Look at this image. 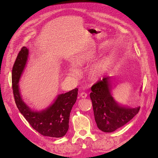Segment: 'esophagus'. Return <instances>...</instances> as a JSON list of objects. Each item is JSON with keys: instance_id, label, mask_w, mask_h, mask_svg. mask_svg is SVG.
I'll return each instance as SVG.
<instances>
[{"instance_id": "34e87169", "label": "esophagus", "mask_w": 158, "mask_h": 158, "mask_svg": "<svg viewBox=\"0 0 158 158\" xmlns=\"http://www.w3.org/2000/svg\"><path fill=\"white\" fill-rule=\"evenodd\" d=\"M87 96H88V94H87V93L84 92H81V94H80V96H81V98H86V97H87Z\"/></svg>"}]
</instances>
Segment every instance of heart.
Here are the masks:
<instances>
[{"mask_svg": "<svg viewBox=\"0 0 158 158\" xmlns=\"http://www.w3.org/2000/svg\"><path fill=\"white\" fill-rule=\"evenodd\" d=\"M93 59V55H90L89 56H86L85 58L82 59L78 60L75 62V64L77 67L82 66L84 64L87 62H89ZM109 60L107 58H105L101 60L96 62L94 66L92 67L89 72V75L92 79H98L100 78L102 75L104 71L107 68L109 65ZM68 72L69 75H72L73 77H77L79 75V70L75 66L69 67L68 69Z\"/></svg>", "mask_w": 158, "mask_h": 158, "instance_id": "1", "label": "heart"}]
</instances>
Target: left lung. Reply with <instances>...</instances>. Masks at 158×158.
<instances>
[{
	"mask_svg": "<svg viewBox=\"0 0 158 158\" xmlns=\"http://www.w3.org/2000/svg\"><path fill=\"white\" fill-rule=\"evenodd\" d=\"M110 78L105 77L91 87L90 97L98 127L110 133L127 124L139 111L140 107L120 106L110 94Z\"/></svg>",
	"mask_w": 158,
	"mask_h": 158,
	"instance_id": "8db88e82",
	"label": "left lung"
}]
</instances>
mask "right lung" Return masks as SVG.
Returning <instances> with one entry per match:
<instances>
[{"mask_svg": "<svg viewBox=\"0 0 158 158\" xmlns=\"http://www.w3.org/2000/svg\"><path fill=\"white\" fill-rule=\"evenodd\" d=\"M28 55L26 47H23L12 68V89L16 106L34 130L42 135L62 137L69 128L70 112L77 97L78 89L58 95L54 103L40 112L32 111L23 101L17 85L25 68Z\"/></svg>", "mask_w": 158, "mask_h": 158, "instance_id": "add662e5", "label": "right lung"}]
</instances>
